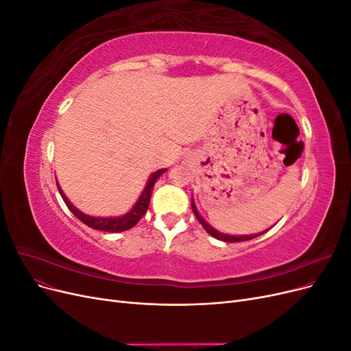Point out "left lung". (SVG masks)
I'll use <instances>...</instances> for the list:
<instances>
[{"mask_svg":"<svg viewBox=\"0 0 351 351\" xmlns=\"http://www.w3.org/2000/svg\"><path fill=\"white\" fill-rule=\"evenodd\" d=\"M192 209H193V212H195V215H196V218H197V221L200 222L202 226H204V228L209 232V234L212 236V237H215L217 240H222V241H228V243H236V241H246V240H252V239H254V237H258V236H261V234H263V232H267V231H262V232H256V234H247V236H231V234H224V232H221V231H218V230H215L214 227L212 226H209L208 222L202 218V215L199 214V210H197V208H196V205H195V200H193V197H192Z\"/></svg>","mask_w":351,"mask_h":351,"instance_id":"obj_1","label":"left lung"}]
</instances>
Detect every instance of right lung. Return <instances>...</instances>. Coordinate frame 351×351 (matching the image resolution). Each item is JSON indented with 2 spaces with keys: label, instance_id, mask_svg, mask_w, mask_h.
I'll list each match as a JSON object with an SVG mask.
<instances>
[{
  "label": "right lung",
  "instance_id": "right-lung-1",
  "mask_svg": "<svg viewBox=\"0 0 351 351\" xmlns=\"http://www.w3.org/2000/svg\"><path fill=\"white\" fill-rule=\"evenodd\" d=\"M165 171H167V168H162V169H158V171L152 173L151 177L147 178V183H146V186L143 189V192L141 193L139 199L134 202V205L132 206V209L127 212V214L120 215V217H90L88 214H83L82 210H79L69 200V197L64 195V192H62V189L60 187L58 182H57V187L60 190V195H61L62 200H64L66 205L69 206V209L83 222V224H86L88 227L95 228V230H99V231L120 232V231H125V230H130L132 227H134L137 222H139V219L146 214L147 206H149L152 190H154V186L156 183V180L161 177Z\"/></svg>",
  "mask_w": 351,
  "mask_h": 351
}]
</instances>
